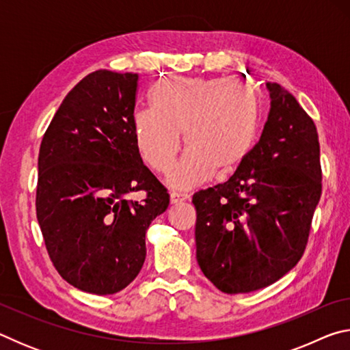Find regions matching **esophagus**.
<instances>
[{"label": "esophagus", "instance_id": "obj_1", "mask_svg": "<svg viewBox=\"0 0 350 350\" xmlns=\"http://www.w3.org/2000/svg\"><path fill=\"white\" fill-rule=\"evenodd\" d=\"M170 199H171V204H179V202H183V200H188L189 194L188 193H179V191H171Z\"/></svg>", "mask_w": 350, "mask_h": 350}]
</instances>
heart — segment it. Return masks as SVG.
<instances>
[{"label": "heart", "mask_w": 350, "mask_h": 350, "mask_svg": "<svg viewBox=\"0 0 350 350\" xmlns=\"http://www.w3.org/2000/svg\"><path fill=\"white\" fill-rule=\"evenodd\" d=\"M260 97L254 85L225 77H191L159 81L151 108L135 111L133 126L140 156L152 171L168 173L180 151L187 152L170 173L174 188L206 182L216 171L239 167L256 140Z\"/></svg>", "instance_id": "1"}]
</instances>
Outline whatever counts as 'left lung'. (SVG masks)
<instances>
[{
    "label": "left lung",
    "mask_w": 350,
    "mask_h": 350,
    "mask_svg": "<svg viewBox=\"0 0 350 350\" xmlns=\"http://www.w3.org/2000/svg\"><path fill=\"white\" fill-rule=\"evenodd\" d=\"M267 88L258 144L227 182L193 196L199 267L230 295L267 287L298 264L321 198L315 123L278 83Z\"/></svg>",
    "instance_id": "8db88e82"
}]
</instances>
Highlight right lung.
<instances>
[{
  "instance_id": "1",
  "label": "right lung",
  "mask_w": 350,
  "mask_h": 350,
  "mask_svg": "<svg viewBox=\"0 0 350 350\" xmlns=\"http://www.w3.org/2000/svg\"><path fill=\"white\" fill-rule=\"evenodd\" d=\"M139 75L98 69L64 97L40 145L37 219L70 286L125 288L145 262V234L170 194L142 162L133 117ZM146 198L131 201V192Z\"/></svg>"
}]
</instances>
